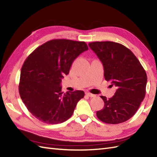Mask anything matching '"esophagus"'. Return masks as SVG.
<instances>
[{
    "mask_svg": "<svg viewBox=\"0 0 157 157\" xmlns=\"http://www.w3.org/2000/svg\"><path fill=\"white\" fill-rule=\"evenodd\" d=\"M86 95H87V96H89V97H90V98L95 97V95L92 94H91V93H89V92H86Z\"/></svg>",
    "mask_w": 157,
    "mask_h": 157,
    "instance_id": "34e87169",
    "label": "esophagus"
}]
</instances>
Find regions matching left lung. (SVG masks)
<instances>
[{
	"instance_id": "8db88e82",
	"label": "left lung",
	"mask_w": 157,
	"mask_h": 157,
	"mask_svg": "<svg viewBox=\"0 0 157 157\" xmlns=\"http://www.w3.org/2000/svg\"><path fill=\"white\" fill-rule=\"evenodd\" d=\"M89 46L103 63L106 81L117 88L109 99L101 96L105 104L97 111V117L109 124L126 121L135 115L145 96V70L134 54L119 43L94 42Z\"/></svg>"
}]
</instances>
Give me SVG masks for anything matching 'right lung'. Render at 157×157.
I'll list each match as a JSON object with an SVG mask.
<instances>
[{"mask_svg": "<svg viewBox=\"0 0 157 157\" xmlns=\"http://www.w3.org/2000/svg\"><path fill=\"white\" fill-rule=\"evenodd\" d=\"M87 50L85 42L56 39L38 47L26 59L21 72L19 94L28 110L40 121L61 123L73 115L84 92L63 94L60 83L63 75L69 74L74 59Z\"/></svg>", "mask_w": 157, "mask_h": 157, "instance_id": "1", "label": "right lung"}]
</instances>
